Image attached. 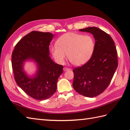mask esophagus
<instances>
[{
  "label": "esophagus",
  "mask_w": 130,
  "mask_h": 130,
  "mask_svg": "<svg viewBox=\"0 0 130 130\" xmlns=\"http://www.w3.org/2000/svg\"><path fill=\"white\" fill-rule=\"evenodd\" d=\"M63 70H64L65 71H68V70H71V69H70V68H66V67H64L63 68Z\"/></svg>",
  "instance_id": "obj_1"
}]
</instances>
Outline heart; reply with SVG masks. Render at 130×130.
<instances>
[{"mask_svg":"<svg viewBox=\"0 0 130 130\" xmlns=\"http://www.w3.org/2000/svg\"><path fill=\"white\" fill-rule=\"evenodd\" d=\"M95 47V41L92 35H83L68 32L58 38L56 45L50 51L54 59L59 63H63L66 55L70 61L75 66L83 65L92 56Z\"/></svg>","mask_w":130,"mask_h":130,"instance_id":"1","label":"heart"}]
</instances>
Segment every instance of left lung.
<instances>
[{
	"label": "left lung",
	"instance_id": "8db88e82",
	"mask_svg": "<svg viewBox=\"0 0 130 130\" xmlns=\"http://www.w3.org/2000/svg\"><path fill=\"white\" fill-rule=\"evenodd\" d=\"M79 31L93 35L95 47L86 63L73 69V87L80 94L93 98L103 93L111 83L118 66L117 52L112 37L102 29L90 27Z\"/></svg>",
	"mask_w": 130,
	"mask_h": 130
}]
</instances>
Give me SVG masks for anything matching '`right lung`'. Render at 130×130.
<instances>
[{"label":"right lung","instance_id":"obj_1","mask_svg":"<svg viewBox=\"0 0 130 130\" xmlns=\"http://www.w3.org/2000/svg\"><path fill=\"white\" fill-rule=\"evenodd\" d=\"M54 35L32 31L15 46L12 55L14 79L27 95L37 100L48 99L57 89V82L63 72V66L54 62L49 56V45ZM34 60L38 68L36 75L29 77L23 70L24 62Z\"/></svg>","mask_w":130,"mask_h":130}]
</instances>
